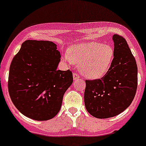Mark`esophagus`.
Returning a JSON list of instances; mask_svg holds the SVG:
<instances>
[{
    "mask_svg": "<svg viewBox=\"0 0 146 146\" xmlns=\"http://www.w3.org/2000/svg\"><path fill=\"white\" fill-rule=\"evenodd\" d=\"M73 80H77V79H79V78H80V76H79V74L76 73H73Z\"/></svg>",
    "mask_w": 146,
    "mask_h": 146,
    "instance_id": "obj_1",
    "label": "esophagus"
}]
</instances>
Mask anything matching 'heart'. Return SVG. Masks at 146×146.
<instances>
[{
    "label": "heart",
    "mask_w": 146,
    "mask_h": 146,
    "mask_svg": "<svg viewBox=\"0 0 146 146\" xmlns=\"http://www.w3.org/2000/svg\"><path fill=\"white\" fill-rule=\"evenodd\" d=\"M114 56L110 44L98 41L81 43L70 48L64 59L67 62L79 65L83 76L89 79H99L108 71Z\"/></svg>",
    "instance_id": "heart-1"
}]
</instances>
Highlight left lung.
I'll return each mask as SVG.
<instances>
[{"instance_id": "left-lung-1", "label": "left lung", "mask_w": 146, "mask_h": 146, "mask_svg": "<svg viewBox=\"0 0 146 146\" xmlns=\"http://www.w3.org/2000/svg\"><path fill=\"white\" fill-rule=\"evenodd\" d=\"M114 56L102 78L86 80L84 105L88 112L98 119L119 114L131 104L137 88V65L127 41L113 35Z\"/></svg>"}]
</instances>
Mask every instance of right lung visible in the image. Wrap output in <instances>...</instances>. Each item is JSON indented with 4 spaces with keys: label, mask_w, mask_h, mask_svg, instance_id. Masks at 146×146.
<instances>
[{
    "label": "right lung",
    "mask_w": 146,
    "mask_h": 146,
    "mask_svg": "<svg viewBox=\"0 0 146 146\" xmlns=\"http://www.w3.org/2000/svg\"><path fill=\"white\" fill-rule=\"evenodd\" d=\"M61 54L49 41L27 40L14 56L9 73L11 100L26 117L37 121L53 118L73 83L70 70H57Z\"/></svg>",
    "instance_id": "add662e5"
}]
</instances>
